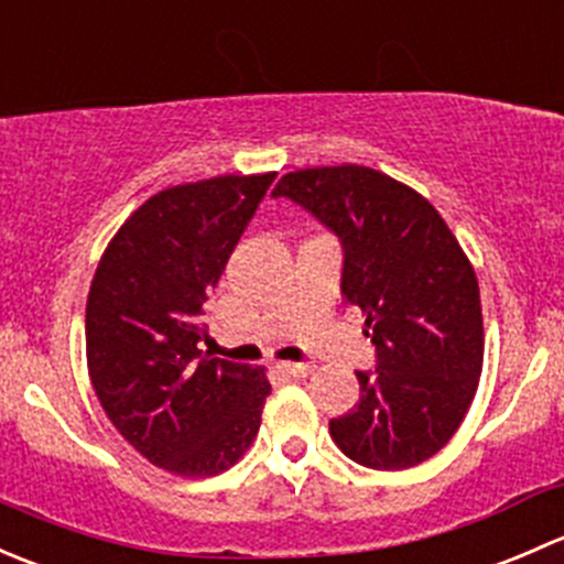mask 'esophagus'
<instances>
[{"instance_id":"1","label":"esophagus","mask_w":564,"mask_h":564,"mask_svg":"<svg viewBox=\"0 0 564 564\" xmlns=\"http://www.w3.org/2000/svg\"><path fill=\"white\" fill-rule=\"evenodd\" d=\"M275 368L281 373H286V377H308L314 368L305 366V362H275Z\"/></svg>"}]
</instances>
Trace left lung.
Masks as SVG:
<instances>
[{
	"label": "left lung",
	"mask_w": 564,
	"mask_h": 564,
	"mask_svg": "<svg viewBox=\"0 0 564 564\" xmlns=\"http://www.w3.org/2000/svg\"><path fill=\"white\" fill-rule=\"evenodd\" d=\"M272 196L340 237V292L377 346V371H357L360 403L329 420L333 442L382 471L436 456L469 412L486 349L475 267L451 226L414 187L357 163L289 172Z\"/></svg>",
	"instance_id": "8db88e82"
}]
</instances>
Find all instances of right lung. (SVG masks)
<instances>
[{"label":"right lung","mask_w":564,"mask_h":564,"mask_svg":"<svg viewBox=\"0 0 564 564\" xmlns=\"http://www.w3.org/2000/svg\"><path fill=\"white\" fill-rule=\"evenodd\" d=\"M275 172L185 182L147 198L111 237L87 297V368L113 429L150 464L213 477L253 445L270 382L218 360L204 300Z\"/></svg>","instance_id":"1"}]
</instances>
